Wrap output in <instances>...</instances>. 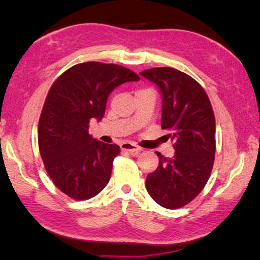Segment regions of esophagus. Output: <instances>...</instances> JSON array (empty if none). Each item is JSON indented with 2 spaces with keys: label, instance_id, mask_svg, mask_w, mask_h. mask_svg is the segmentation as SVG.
Wrapping results in <instances>:
<instances>
[{
  "label": "esophagus",
  "instance_id": "1",
  "mask_svg": "<svg viewBox=\"0 0 260 260\" xmlns=\"http://www.w3.org/2000/svg\"><path fill=\"white\" fill-rule=\"evenodd\" d=\"M120 148H121V150L129 151L131 155H133V156H138L139 153L141 152V150H142V149H141L139 146H136V144L131 143V142L121 143L120 144Z\"/></svg>",
  "mask_w": 260,
  "mask_h": 260
}]
</instances>
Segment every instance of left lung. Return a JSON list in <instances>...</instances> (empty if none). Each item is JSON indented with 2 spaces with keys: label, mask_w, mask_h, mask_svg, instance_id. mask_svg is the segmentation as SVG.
Instances as JSON below:
<instances>
[{
  "label": "left lung",
  "mask_w": 260,
  "mask_h": 260,
  "mask_svg": "<svg viewBox=\"0 0 260 260\" xmlns=\"http://www.w3.org/2000/svg\"><path fill=\"white\" fill-rule=\"evenodd\" d=\"M141 76L160 88L161 128L170 132L174 157L156 151L159 165L146 186L156 203L166 209L187 205L203 190L215 155V119L208 94L195 79L172 68L144 70Z\"/></svg>",
  "instance_id": "left-lung-1"
}]
</instances>
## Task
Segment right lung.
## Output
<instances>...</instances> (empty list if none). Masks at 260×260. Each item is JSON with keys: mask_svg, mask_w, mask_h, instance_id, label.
<instances>
[{"mask_svg": "<svg viewBox=\"0 0 260 260\" xmlns=\"http://www.w3.org/2000/svg\"><path fill=\"white\" fill-rule=\"evenodd\" d=\"M138 80L121 65L85 61L61 73L48 91L39 119V150L51 181L72 200H89L109 183L120 148L91 138L89 122L104 117L114 88Z\"/></svg>", "mask_w": 260, "mask_h": 260, "instance_id": "1", "label": "right lung"}]
</instances>
